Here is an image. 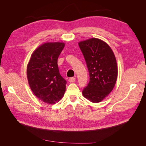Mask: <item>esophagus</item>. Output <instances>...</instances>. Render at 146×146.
<instances>
[{"mask_svg":"<svg viewBox=\"0 0 146 146\" xmlns=\"http://www.w3.org/2000/svg\"><path fill=\"white\" fill-rule=\"evenodd\" d=\"M69 81L70 82H74L76 81V78H75V77H70L69 79Z\"/></svg>","mask_w":146,"mask_h":146,"instance_id":"34e87169","label":"esophagus"}]
</instances>
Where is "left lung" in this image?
<instances>
[{
  "label": "left lung",
  "instance_id": "left-lung-1",
  "mask_svg": "<svg viewBox=\"0 0 146 146\" xmlns=\"http://www.w3.org/2000/svg\"><path fill=\"white\" fill-rule=\"evenodd\" d=\"M78 46L90 75V82L82 94L92 102H100L111 92L116 82L115 56L107 44L98 38L81 41Z\"/></svg>",
  "mask_w": 146,
  "mask_h": 146
}]
</instances>
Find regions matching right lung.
I'll return each instance as SVG.
<instances>
[{
  "mask_svg": "<svg viewBox=\"0 0 146 146\" xmlns=\"http://www.w3.org/2000/svg\"><path fill=\"white\" fill-rule=\"evenodd\" d=\"M63 42H47L31 56L27 69L29 84L34 94L44 102L54 104L64 94L66 82L61 76L57 60Z\"/></svg>",
  "mask_w": 146,
  "mask_h": 146,
  "instance_id": "obj_1",
  "label": "right lung"
}]
</instances>
